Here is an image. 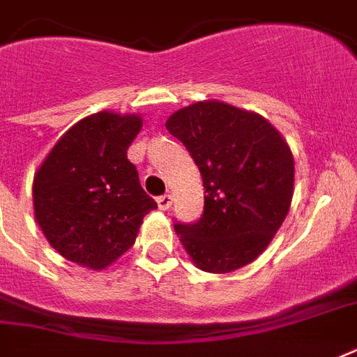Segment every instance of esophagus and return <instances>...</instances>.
<instances>
[{"mask_svg":"<svg viewBox=\"0 0 357 357\" xmlns=\"http://www.w3.org/2000/svg\"><path fill=\"white\" fill-rule=\"evenodd\" d=\"M157 206H159V209L161 211H167V209H170V206H172V196L170 195H162L157 198Z\"/></svg>","mask_w":357,"mask_h":357,"instance_id":"obj_1","label":"esophagus"}]
</instances>
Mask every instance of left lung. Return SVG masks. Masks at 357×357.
I'll return each instance as SVG.
<instances>
[{
    "label": "left lung",
    "instance_id": "1",
    "mask_svg": "<svg viewBox=\"0 0 357 357\" xmlns=\"http://www.w3.org/2000/svg\"><path fill=\"white\" fill-rule=\"evenodd\" d=\"M204 181V213L176 222L196 266L213 274L248 265L287 217L294 161L287 142L263 116L222 102H198L167 120Z\"/></svg>",
    "mask_w": 357,
    "mask_h": 357
}]
</instances>
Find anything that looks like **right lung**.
Here are the masks:
<instances>
[{
    "label": "right lung",
    "instance_id": "add662e5",
    "mask_svg": "<svg viewBox=\"0 0 357 357\" xmlns=\"http://www.w3.org/2000/svg\"><path fill=\"white\" fill-rule=\"evenodd\" d=\"M140 128L137 114L86 116L59 139L36 170V222L66 259L94 271L111 265L133 246L142 218L157 207L128 159Z\"/></svg>",
    "mask_w": 357,
    "mask_h": 357
}]
</instances>
